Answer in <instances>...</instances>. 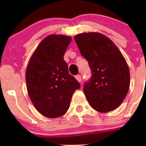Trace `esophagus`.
Returning <instances> with one entry per match:
<instances>
[{
    "label": "esophagus",
    "instance_id": "1",
    "mask_svg": "<svg viewBox=\"0 0 146 146\" xmlns=\"http://www.w3.org/2000/svg\"><path fill=\"white\" fill-rule=\"evenodd\" d=\"M75 78H76V80H78L79 82H81L82 81V76L80 75H78L75 76Z\"/></svg>",
    "mask_w": 146,
    "mask_h": 146
}]
</instances>
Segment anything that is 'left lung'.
Returning a JSON list of instances; mask_svg holds the SVG:
<instances>
[{
  "label": "left lung",
  "instance_id": "obj_1",
  "mask_svg": "<svg viewBox=\"0 0 146 146\" xmlns=\"http://www.w3.org/2000/svg\"><path fill=\"white\" fill-rule=\"evenodd\" d=\"M74 39L91 70V78L83 87L88 103L100 113L115 110L123 101L130 86L125 58L113 42L102 33H80Z\"/></svg>",
  "mask_w": 146,
  "mask_h": 146
}]
</instances>
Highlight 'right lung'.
<instances>
[{
  "instance_id": "right-lung-1",
  "label": "right lung",
  "mask_w": 146,
  "mask_h": 146,
  "mask_svg": "<svg viewBox=\"0 0 146 146\" xmlns=\"http://www.w3.org/2000/svg\"><path fill=\"white\" fill-rule=\"evenodd\" d=\"M71 41L69 36L50 35L40 43L26 70L28 95L35 108L48 118L64 115L80 84L69 74L64 56Z\"/></svg>"
}]
</instances>
